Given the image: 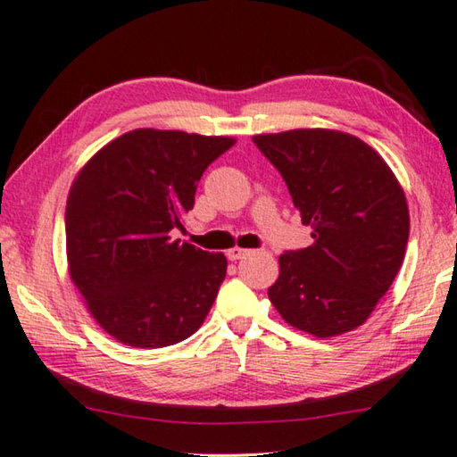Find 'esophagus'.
<instances>
[{
    "label": "esophagus",
    "mask_w": 457,
    "mask_h": 457,
    "mask_svg": "<svg viewBox=\"0 0 457 457\" xmlns=\"http://www.w3.org/2000/svg\"><path fill=\"white\" fill-rule=\"evenodd\" d=\"M247 253H250V250H244V247H231V250H228L226 256L229 260H242L247 256Z\"/></svg>",
    "instance_id": "1"
}]
</instances>
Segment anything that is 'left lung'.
Segmentation results:
<instances>
[{
	"label": "left lung",
	"mask_w": 457,
	"mask_h": 457,
	"mask_svg": "<svg viewBox=\"0 0 457 457\" xmlns=\"http://www.w3.org/2000/svg\"><path fill=\"white\" fill-rule=\"evenodd\" d=\"M288 185L312 245L280 256L270 303L319 338L361 327L405 258L409 210L381 154L349 133L296 129L252 137Z\"/></svg>",
	"instance_id": "1"
}]
</instances>
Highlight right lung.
I'll list each match as a JSON object with an SVG mask.
<instances>
[{
	"label": "right lung",
	"mask_w": 457,
	"mask_h": 457,
	"mask_svg": "<svg viewBox=\"0 0 457 457\" xmlns=\"http://www.w3.org/2000/svg\"><path fill=\"white\" fill-rule=\"evenodd\" d=\"M236 138L137 129L80 169L66 201L68 272L119 343L161 349L191 337L213 306L228 260L171 237L201 175Z\"/></svg>",
	"instance_id": "1"
}]
</instances>
